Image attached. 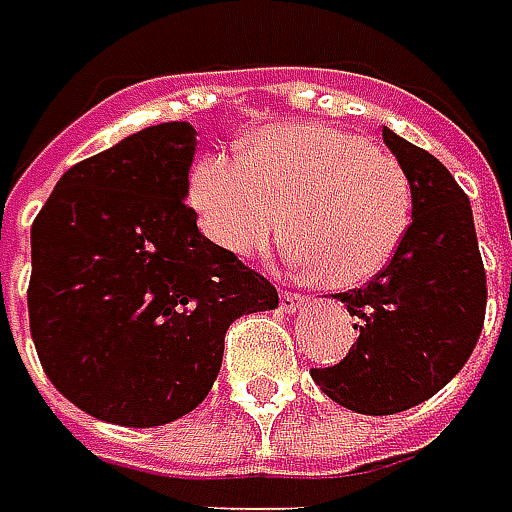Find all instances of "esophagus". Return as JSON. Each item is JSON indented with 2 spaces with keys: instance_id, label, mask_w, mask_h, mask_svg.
<instances>
[{
  "instance_id": "1",
  "label": "esophagus",
  "mask_w": 512,
  "mask_h": 512,
  "mask_svg": "<svg viewBox=\"0 0 512 512\" xmlns=\"http://www.w3.org/2000/svg\"><path fill=\"white\" fill-rule=\"evenodd\" d=\"M302 302H305V296L291 294V291H285V294L279 296V308H282L285 314H294L296 308H302Z\"/></svg>"
}]
</instances>
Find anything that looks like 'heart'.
Returning a JSON list of instances; mask_svg holds the SVG:
<instances>
[{
	"label": "heart",
	"mask_w": 512,
	"mask_h": 512,
	"mask_svg": "<svg viewBox=\"0 0 512 512\" xmlns=\"http://www.w3.org/2000/svg\"><path fill=\"white\" fill-rule=\"evenodd\" d=\"M201 233L233 256L285 236L296 268L357 288L389 268L412 221V184L374 141L320 123L262 129L242 158L201 155L187 184Z\"/></svg>",
	"instance_id": "b5f03b06"
}]
</instances>
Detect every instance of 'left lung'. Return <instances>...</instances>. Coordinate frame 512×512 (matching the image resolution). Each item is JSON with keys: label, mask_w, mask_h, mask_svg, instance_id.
Returning <instances> with one entry per match:
<instances>
[{"label": "left lung", "mask_w": 512, "mask_h": 512, "mask_svg": "<svg viewBox=\"0 0 512 512\" xmlns=\"http://www.w3.org/2000/svg\"><path fill=\"white\" fill-rule=\"evenodd\" d=\"M412 184V221L389 268L334 294L357 317V343L328 369H311L334 403L395 415L441 392L464 369L484 328L487 276L467 192L415 143L383 129Z\"/></svg>", "instance_id": "left-lung-1"}]
</instances>
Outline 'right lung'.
Instances as JSON below:
<instances>
[{
  "mask_svg": "<svg viewBox=\"0 0 512 512\" xmlns=\"http://www.w3.org/2000/svg\"><path fill=\"white\" fill-rule=\"evenodd\" d=\"M195 129L158 123L74 164L31 227L28 317L48 380L91 418L161 426L192 412L224 334L279 294L184 204Z\"/></svg>",
  "mask_w": 512,
  "mask_h": 512,
  "instance_id": "right-lung-1",
  "label": "right lung"
}]
</instances>
